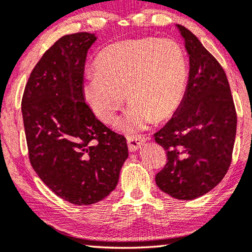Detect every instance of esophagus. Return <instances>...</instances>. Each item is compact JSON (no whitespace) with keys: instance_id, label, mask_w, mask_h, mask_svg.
<instances>
[{"instance_id":"1","label":"esophagus","mask_w":252,"mask_h":252,"mask_svg":"<svg viewBox=\"0 0 252 252\" xmlns=\"http://www.w3.org/2000/svg\"><path fill=\"white\" fill-rule=\"evenodd\" d=\"M145 140L146 138L144 136H126V143H128L130 152L138 150Z\"/></svg>"}]
</instances>
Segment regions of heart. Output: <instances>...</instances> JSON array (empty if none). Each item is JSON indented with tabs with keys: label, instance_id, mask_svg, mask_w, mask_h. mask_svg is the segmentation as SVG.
<instances>
[{
	"label": "heart",
	"instance_id": "obj_1",
	"mask_svg": "<svg viewBox=\"0 0 252 252\" xmlns=\"http://www.w3.org/2000/svg\"><path fill=\"white\" fill-rule=\"evenodd\" d=\"M94 69L84 80V99L101 122L112 123L126 94L132 105L122 128L128 131L168 119L186 93L187 59L182 47L170 39L112 43L96 56Z\"/></svg>",
	"mask_w": 252,
	"mask_h": 252
}]
</instances>
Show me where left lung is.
Listing matches in <instances>:
<instances>
[{"label": "left lung", "instance_id": "left-lung-1", "mask_svg": "<svg viewBox=\"0 0 252 252\" xmlns=\"http://www.w3.org/2000/svg\"><path fill=\"white\" fill-rule=\"evenodd\" d=\"M177 28L189 54V83L175 115L154 133L167 156L156 182L174 198L190 200L212 190L229 169L237 115L222 66L192 32Z\"/></svg>", "mask_w": 252, "mask_h": 252}]
</instances>
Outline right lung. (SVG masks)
<instances>
[{
    "mask_svg": "<svg viewBox=\"0 0 252 252\" xmlns=\"http://www.w3.org/2000/svg\"><path fill=\"white\" fill-rule=\"evenodd\" d=\"M95 39L87 32L60 38L33 68L22 99L33 169L76 205L106 198L128 158L124 136L100 122L83 95L86 54Z\"/></svg>",
    "mask_w": 252,
    "mask_h": 252,
    "instance_id": "obj_1",
    "label": "right lung"
}]
</instances>
